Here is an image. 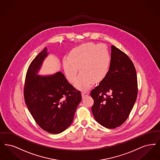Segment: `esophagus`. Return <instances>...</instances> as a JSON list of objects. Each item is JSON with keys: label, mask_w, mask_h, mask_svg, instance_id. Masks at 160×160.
I'll return each instance as SVG.
<instances>
[{"label": "esophagus", "mask_w": 160, "mask_h": 160, "mask_svg": "<svg viewBox=\"0 0 160 160\" xmlns=\"http://www.w3.org/2000/svg\"><path fill=\"white\" fill-rule=\"evenodd\" d=\"M88 95H89V93L86 91H84V92H82V96L83 98H84L85 96H88Z\"/></svg>", "instance_id": "obj_1"}]
</instances>
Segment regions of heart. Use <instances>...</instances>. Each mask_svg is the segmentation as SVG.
<instances>
[{"label":"heart","mask_w":160,"mask_h":160,"mask_svg":"<svg viewBox=\"0 0 160 160\" xmlns=\"http://www.w3.org/2000/svg\"><path fill=\"white\" fill-rule=\"evenodd\" d=\"M111 62V55L105 45L88 43L75 48L70 58H64V73L70 83H74L79 68L80 75L75 86L84 90L93 83L102 82L108 74Z\"/></svg>","instance_id":"b5f03b06"}]
</instances>
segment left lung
<instances>
[{"label": "left lung", "instance_id": "left-lung-1", "mask_svg": "<svg viewBox=\"0 0 160 160\" xmlns=\"http://www.w3.org/2000/svg\"><path fill=\"white\" fill-rule=\"evenodd\" d=\"M111 62L108 74L91 90L94 100L92 111L96 122L105 128H115L130 114L138 95L136 71L128 55L111 46Z\"/></svg>", "mask_w": 160, "mask_h": 160}]
</instances>
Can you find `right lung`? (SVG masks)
<instances>
[{"label": "right lung", "mask_w": 160, "mask_h": 160, "mask_svg": "<svg viewBox=\"0 0 160 160\" xmlns=\"http://www.w3.org/2000/svg\"><path fill=\"white\" fill-rule=\"evenodd\" d=\"M48 54L45 48L31 62L24 95L27 108L38 126L48 133L58 134L72 122L82 95L62 72L49 76L38 74Z\"/></svg>", "instance_id": "right-lung-1"}]
</instances>
